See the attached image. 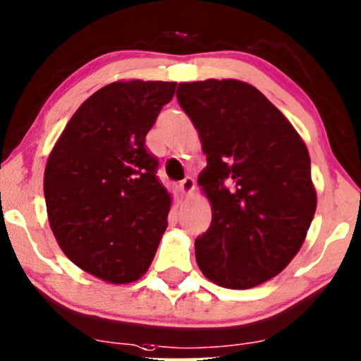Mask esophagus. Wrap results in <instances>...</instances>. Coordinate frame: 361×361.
<instances>
[{"mask_svg": "<svg viewBox=\"0 0 361 361\" xmlns=\"http://www.w3.org/2000/svg\"><path fill=\"white\" fill-rule=\"evenodd\" d=\"M194 187H195V182L190 176H187L185 179L180 180V190L184 192V194H189V192L194 190Z\"/></svg>", "mask_w": 361, "mask_h": 361, "instance_id": "esophagus-1", "label": "esophagus"}]
</instances>
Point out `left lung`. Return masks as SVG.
<instances>
[{
  "label": "left lung",
  "mask_w": 361,
  "mask_h": 361,
  "mask_svg": "<svg viewBox=\"0 0 361 361\" xmlns=\"http://www.w3.org/2000/svg\"><path fill=\"white\" fill-rule=\"evenodd\" d=\"M177 101L207 154L200 185L212 204V222L195 238L200 270L227 288L274 279L300 250L315 215L307 146L247 82H182Z\"/></svg>",
  "instance_id": "obj_1"
}]
</instances>
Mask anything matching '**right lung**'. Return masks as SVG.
Segmentation results:
<instances>
[{
    "label": "right lung",
    "instance_id": "obj_1",
    "mask_svg": "<svg viewBox=\"0 0 361 361\" xmlns=\"http://www.w3.org/2000/svg\"><path fill=\"white\" fill-rule=\"evenodd\" d=\"M176 82L101 87L74 112L51 152L44 199L51 231L73 264L111 283L146 274L167 227L171 195L146 135Z\"/></svg>",
    "mask_w": 361,
    "mask_h": 361
}]
</instances>
